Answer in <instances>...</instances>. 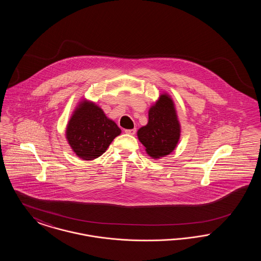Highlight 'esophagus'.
<instances>
[{"label":"esophagus","instance_id":"34e87169","mask_svg":"<svg viewBox=\"0 0 261 261\" xmlns=\"http://www.w3.org/2000/svg\"><path fill=\"white\" fill-rule=\"evenodd\" d=\"M125 133L129 134V135H134L136 133V129H126Z\"/></svg>","mask_w":261,"mask_h":261}]
</instances>
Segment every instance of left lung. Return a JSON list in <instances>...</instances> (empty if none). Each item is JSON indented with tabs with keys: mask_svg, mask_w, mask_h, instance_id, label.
Listing matches in <instances>:
<instances>
[{
	"mask_svg": "<svg viewBox=\"0 0 261 261\" xmlns=\"http://www.w3.org/2000/svg\"><path fill=\"white\" fill-rule=\"evenodd\" d=\"M181 126L172 98L162 94L149 108L148 124L141 127L137 136L152 159L170 154L178 145Z\"/></svg>",
	"mask_w": 261,
	"mask_h": 261,
	"instance_id": "8db88e82",
	"label": "left lung"
}]
</instances>
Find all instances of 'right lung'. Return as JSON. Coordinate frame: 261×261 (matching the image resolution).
<instances>
[{"label": "right lung", "mask_w": 261, "mask_h": 261, "mask_svg": "<svg viewBox=\"0 0 261 261\" xmlns=\"http://www.w3.org/2000/svg\"><path fill=\"white\" fill-rule=\"evenodd\" d=\"M120 133V128L107 117L99 106L83 99L67 123L65 137L78 158L93 161L100 156Z\"/></svg>", "instance_id": "1"}]
</instances>
